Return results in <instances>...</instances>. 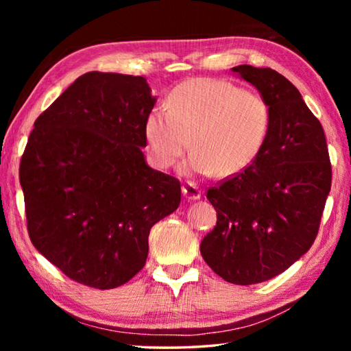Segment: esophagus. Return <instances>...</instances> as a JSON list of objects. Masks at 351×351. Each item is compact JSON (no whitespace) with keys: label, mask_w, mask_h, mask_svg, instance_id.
Instances as JSON below:
<instances>
[{"label":"esophagus","mask_w":351,"mask_h":351,"mask_svg":"<svg viewBox=\"0 0 351 351\" xmlns=\"http://www.w3.org/2000/svg\"><path fill=\"white\" fill-rule=\"evenodd\" d=\"M182 195L187 199H199L201 198V190L195 186L193 182H184L182 184Z\"/></svg>","instance_id":"1"}]
</instances>
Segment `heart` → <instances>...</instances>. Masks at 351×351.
<instances>
[{
  "label": "heart",
  "instance_id": "heart-1",
  "mask_svg": "<svg viewBox=\"0 0 351 351\" xmlns=\"http://www.w3.org/2000/svg\"><path fill=\"white\" fill-rule=\"evenodd\" d=\"M271 127V110L258 93L228 80L193 79L178 85L145 121L153 162L170 169L192 148L184 173L230 178L251 167Z\"/></svg>",
  "mask_w": 351,
  "mask_h": 351
}]
</instances>
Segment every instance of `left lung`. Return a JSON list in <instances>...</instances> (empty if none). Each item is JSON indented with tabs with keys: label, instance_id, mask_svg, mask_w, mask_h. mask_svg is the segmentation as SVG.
<instances>
[{
	"label": "left lung",
	"instance_id": "obj_1",
	"mask_svg": "<svg viewBox=\"0 0 351 351\" xmlns=\"http://www.w3.org/2000/svg\"><path fill=\"white\" fill-rule=\"evenodd\" d=\"M271 110L268 138L240 175L207 190L217 226L199 251L226 282L254 285L276 277L316 240L331 187L324 128L287 77L271 68H232Z\"/></svg>",
	"mask_w": 351,
	"mask_h": 351
}]
</instances>
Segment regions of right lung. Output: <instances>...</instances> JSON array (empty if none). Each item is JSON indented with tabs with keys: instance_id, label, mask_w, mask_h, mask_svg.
<instances>
[{
	"instance_id": "1",
	"label": "right lung",
	"mask_w": 351,
	"mask_h": 351,
	"mask_svg": "<svg viewBox=\"0 0 351 351\" xmlns=\"http://www.w3.org/2000/svg\"><path fill=\"white\" fill-rule=\"evenodd\" d=\"M154 102L144 77L91 71L34 123L20 162L29 239L71 280L127 283L152 226L181 203V182L141 150Z\"/></svg>"
}]
</instances>
